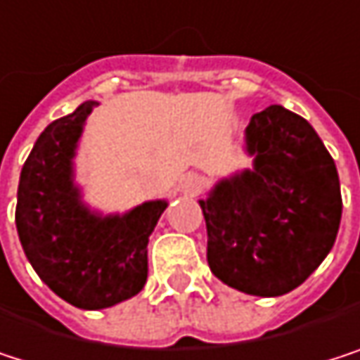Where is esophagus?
Listing matches in <instances>:
<instances>
[{"label":"esophagus","instance_id":"obj_1","mask_svg":"<svg viewBox=\"0 0 360 360\" xmlns=\"http://www.w3.org/2000/svg\"><path fill=\"white\" fill-rule=\"evenodd\" d=\"M207 186V179L198 172H190L184 176V181H181V192L188 194V196H198Z\"/></svg>","mask_w":360,"mask_h":360}]
</instances>
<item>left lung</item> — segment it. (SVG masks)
<instances>
[{
  "mask_svg": "<svg viewBox=\"0 0 360 360\" xmlns=\"http://www.w3.org/2000/svg\"><path fill=\"white\" fill-rule=\"evenodd\" d=\"M247 151L253 170L200 200L207 259L221 283L276 297L300 287L331 251L342 219L340 176L314 128L281 105L251 117Z\"/></svg>",
  "mask_w": 360,
  "mask_h": 360,
  "instance_id": "obj_1",
  "label": "left lung"
}]
</instances>
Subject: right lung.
<instances>
[{
    "mask_svg": "<svg viewBox=\"0 0 360 360\" xmlns=\"http://www.w3.org/2000/svg\"><path fill=\"white\" fill-rule=\"evenodd\" d=\"M94 101L54 120L35 141L22 170L16 230L37 276L65 302L101 310L136 295L147 281V243L164 200L124 217H96L73 186L71 158Z\"/></svg>",
    "mask_w": 360,
    "mask_h": 360,
    "instance_id": "right-lung-1",
    "label": "right lung"
}]
</instances>
